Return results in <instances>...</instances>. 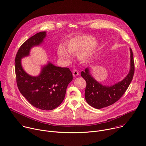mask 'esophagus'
<instances>
[{
	"label": "esophagus",
	"mask_w": 146,
	"mask_h": 146,
	"mask_svg": "<svg viewBox=\"0 0 146 146\" xmlns=\"http://www.w3.org/2000/svg\"><path fill=\"white\" fill-rule=\"evenodd\" d=\"M78 74H79V73H78V71L77 69H74V70L73 71V76L76 77V76H77Z\"/></svg>",
	"instance_id": "34e87169"
}]
</instances>
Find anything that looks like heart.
<instances>
[{"mask_svg":"<svg viewBox=\"0 0 146 146\" xmlns=\"http://www.w3.org/2000/svg\"><path fill=\"white\" fill-rule=\"evenodd\" d=\"M98 47V43L95 38L88 35H80L71 38L66 44V48L69 54L77 55L81 61L87 60L95 52ZM58 55L60 59L69 62L70 56L66 51L62 47L58 50Z\"/></svg>","mask_w":146,"mask_h":146,"instance_id":"1","label":"heart"}]
</instances>
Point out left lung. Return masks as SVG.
Instances as JSON below:
<instances>
[{"mask_svg": "<svg viewBox=\"0 0 146 146\" xmlns=\"http://www.w3.org/2000/svg\"><path fill=\"white\" fill-rule=\"evenodd\" d=\"M131 51V69L127 76L121 81L112 86H105L96 81L89 73V69L81 72V76L87 83L85 98L90 106L95 109H102L113 105L125 92L133 79L135 63L133 52Z\"/></svg>", "mask_w": 146, "mask_h": 146, "instance_id": "1", "label": "left lung"}]
</instances>
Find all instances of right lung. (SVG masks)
<instances>
[{"label": "right lung", "instance_id": "add662e5", "mask_svg": "<svg viewBox=\"0 0 146 146\" xmlns=\"http://www.w3.org/2000/svg\"><path fill=\"white\" fill-rule=\"evenodd\" d=\"M46 36V32L37 33L21 46L15 59V72L18 88L27 100L36 108L51 110L63 102L67 87L73 80L71 71L68 68L49 63L38 76L33 77L24 70L21 64V59L29 54L32 47L42 43Z\"/></svg>", "mask_w": 146, "mask_h": 146}]
</instances>
